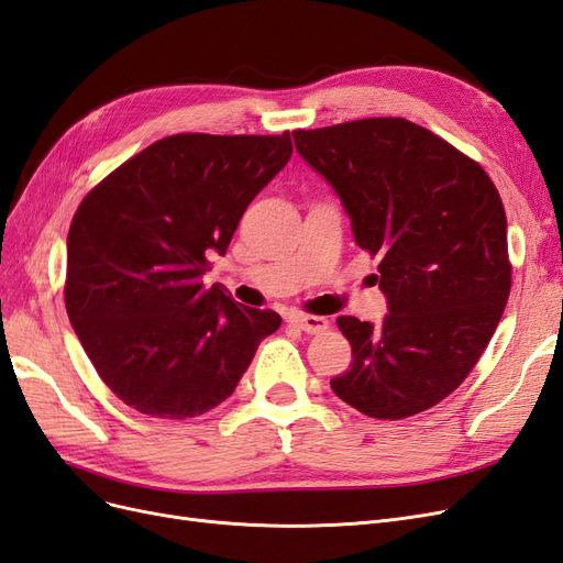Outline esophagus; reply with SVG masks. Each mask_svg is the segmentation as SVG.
Listing matches in <instances>:
<instances>
[{
    "label": "esophagus",
    "instance_id": "obj_1",
    "mask_svg": "<svg viewBox=\"0 0 563 563\" xmlns=\"http://www.w3.org/2000/svg\"><path fill=\"white\" fill-rule=\"evenodd\" d=\"M291 323L305 333H321L329 329V319L314 317V314H296V317H291Z\"/></svg>",
    "mask_w": 563,
    "mask_h": 563
}]
</instances>
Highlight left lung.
I'll return each mask as SVG.
<instances>
[{
  "label": "left lung",
  "instance_id": "left-lung-1",
  "mask_svg": "<svg viewBox=\"0 0 563 563\" xmlns=\"http://www.w3.org/2000/svg\"><path fill=\"white\" fill-rule=\"evenodd\" d=\"M298 155L350 216L354 242L380 255L383 323L338 317L352 368L335 395L380 420L439 404L479 362L507 305V218L484 168L432 131L376 117L294 131Z\"/></svg>",
  "mask_w": 563,
  "mask_h": 563
}]
</instances>
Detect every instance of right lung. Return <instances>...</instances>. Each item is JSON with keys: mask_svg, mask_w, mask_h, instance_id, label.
Returning a JSON list of instances; mask_svg holds the SVG:
<instances>
[{"mask_svg": "<svg viewBox=\"0 0 563 563\" xmlns=\"http://www.w3.org/2000/svg\"><path fill=\"white\" fill-rule=\"evenodd\" d=\"M291 135L178 133L124 162L67 232L65 308L98 376L145 416L225 401L282 317L201 282L253 197L291 159Z\"/></svg>", "mask_w": 563, "mask_h": 563, "instance_id": "add662e5", "label": "right lung"}]
</instances>
